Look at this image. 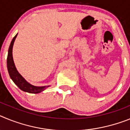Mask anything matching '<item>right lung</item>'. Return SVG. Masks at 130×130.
<instances>
[{"mask_svg": "<svg viewBox=\"0 0 130 130\" xmlns=\"http://www.w3.org/2000/svg\"><path fill=\"white\" fill-rule=\"evenodd\" d=\"M17 36H18V34L15 36L14 38L11 40L10 45L9 47L8 53V57H7V68H8L10 78L12 79V81L16 85L23 91L28 93H32V94H38V93L41 92L45 90L47 88L50 87V85L38 87V86L31 85L28 81H26L25 78L18 72L15 66L13 59V55H12V49H13V43H14Z\"/></svg>", "mask_w": 130, "mask_h": 130, "instance_id": "add662e5", "label": "right lung"}]
</instances>
